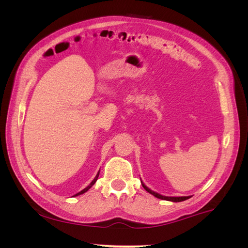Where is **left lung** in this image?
<instances>
[{
	"label": "left lung",
	"instance_id": "left-lung-1",
	"mask_svg": "<svg viewBox=\"0 0 248 248\" xmlns=\"http://www.w3.org/2000/svg\"><path fill=\"white\" fill-rule=\"evenodd\" d=\"M141 182V181H140ZM141 185H142V187H144V188L149 192V193H151V194H153V196L155 197V198H157V199H160V200H166V201H170V202H182V201H185V200H187V199H189L190 197H164V196H161V194H159V193H157V192H155V191H153V190H151L150 188H148V187L141 182Z\"/></svg>",
	"mask_w": 248,
	"mask_h": 248
}]
</instances>
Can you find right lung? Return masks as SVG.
Listing matches in <instances>:
<instances>
[{"label": "right lung", "instance_id": "right-lung-1", "mask_svg": "<svg viewBox=\"0 0 248 248\" xmlns=\"http://www.w3.org/2000/svg\"><path fill=\"white\" fill-rule=\"evenodd\" d=\"M98 176H99V171H98V172H97V175H96V177L94 178V180H93V181H92L91 183H90V184H89V185H88V186L86 187V188H85V189H82L81 191L78 192L77 194H74V196H73V197H78V196H79V194H82V193H85V192H87V191H88V190H89L90 188H91V187H92V186H93V185L95 184V182L97 181V179H98Z\"/></svg>", "mask_w": 248, "mask_h": 248}]
</instances>
